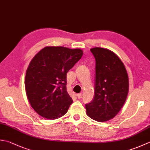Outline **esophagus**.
Listing matches in <instances>:
<instances>
[{
	"mask_svg": "<svg viewBox=\"0 0 150 150\" xmlns=\"http://www.w3.org/2000/svg\"><path fill=\"white\" fill-rule=\"evenodd\" d=\"M77 97L78 98H81L82 97V93H79L77 95Z\"/></svg>",
	"mask_w": 150,
	"mask_h": 150,
	"instance_id": "esophagus-1",
	"label": "esophagus"
}]
</instances>
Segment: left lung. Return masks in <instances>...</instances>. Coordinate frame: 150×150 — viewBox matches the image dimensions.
<instances>
[{"label":"left lung","instance_id":"obj_1","mask_svg":"<svg viewBox=\"0 0 150 150\" xmlns=\"http://www.w3.org/2000/svg\"><path fill=\"white\" fill-rule=\"evenodd\" d=\"M90 51L96 61L95 96L86 110L89 117L103 122L112 119L124 106L129 79L125 66L112 51L98 47Z\"/></svg>","mask_w":150,"mask_h":150}]
</instances>
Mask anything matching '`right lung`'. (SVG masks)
I'll return each mask as SVG.
<instances>
[{
    "label": "right lung",
    "mask_w": 150,
    "mask_h": 150,
    "mask_svg": "<svg viewBox=\"0 0 150 150\" xmlns=\"http://www.w3.org/2000/svg\"><path fill=\"white\" fill-rule=\"evenodd\" d=\"M83 55L81 49L46 46L31 60L25 77V90L33 109L50 120L67 113L73 103L66 89V73Z\"/></svg>",
    "instance_id": "1"
}]
</instances>
